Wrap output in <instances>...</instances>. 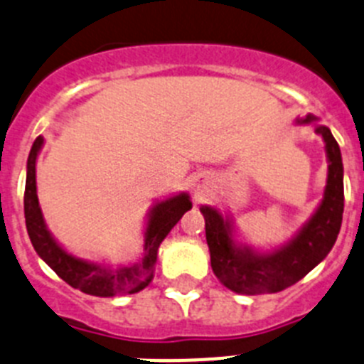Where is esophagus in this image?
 Listing matches in <instances>:
<instances>
[{
    "label": "esophagus",
    "mask_w": 364,
    "mask_h": 364,
    "mask_svg": "<svg viewBox=\"0 0 364 364\" xmlns=\"http://www.w3.org/2000/svg\"><path fill=\"white\" fill-rule=\"evenodd\" d=\"M195 195H200V186H195Z\"/></svg>",
    "instance_id": "34e87169"
}]
</instances>
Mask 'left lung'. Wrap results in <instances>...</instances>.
<instances>
[{
  "label": "left lung",
  "instance_id": "left-lung-1",
  "mask_svg": "<svg viewBox=\"0 0 364 364\" xmlns=\"http://www.w3.org/2000/svg\"><path fill=\"white\" fill-rule=\"evenodd\" d=\"M298 124H312L325 142L326 184L323 198L311 218L287 240L271 249H259L240 236L235 218L216 205H200L205 220L211 267L223 287L236 294H274L298 283L326 258L341 229L345 191L343 159L334 135L312 113L296 119Z\"/></svg>",
  "mask_w": 364,
  "mask_h": 364
}]
</instances>
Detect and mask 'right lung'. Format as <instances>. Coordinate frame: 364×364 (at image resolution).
I'll return each mask as SVG.
<instances>
[{"instance_id": "add662e5", "label": "right lung", "mask_w": 364, "mask_h": 364, "mask_svg": "<svg viewBox=\"0 0 364 364\" xmlns=\"http://www.w3.org/2000/svg\"><path fill=\"white\" fill-rule=\"evenodd\" d=\"M45 139L38 136L30 149L26 162V184H25V222L30 242L34 245L39 258L52 269L61 279H65L73 289L99 298L135 294L142 291L153 279L160 243L164 242L176 225L182 215L193 208L189 193L180 191L176 195L153 200L151 208L146 215L144 243L142 255L129 263L112 265L106 262H95L75 256L65 245L55 240L50 232L43 216L38 198V182H36V164L39 151L43 149Z\"/></svg>"}]
</instances>
